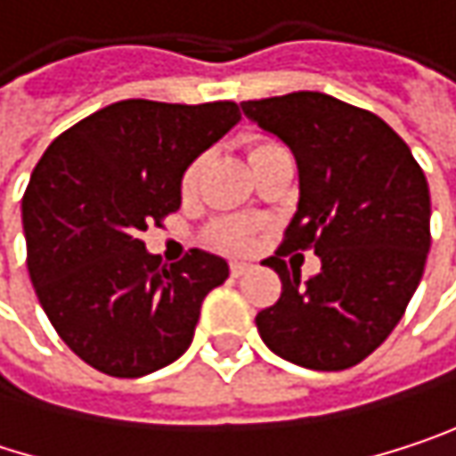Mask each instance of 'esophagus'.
I'll return each instance as SVG.
<instances>
[{"instance_id": "esophagus-1", "label": "esophagus", "mask_w": 456, "mask_h": 456, "mask_svg": "<svg viewBox=\"0 0 456 456\" xmlns=\"http://www.w3.org/2000/svg\"><path fill=\"white\" fill-rule=\"evenodd\" d=\"M245 272H248V264H245V261H232V264H229V274H232V277H242Z\"/></svg>"}]
</instances>
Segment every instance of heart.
<instances>
[{"mask_svg": "<svg viewBox=\"0 0 456 456\" xmlns=\"http://www.w3.org/2000/svg\"><path fill=\"white\" fill-rule=\"evenodd\" d=\"M280 147H282V144L274 142V139L253 137L248 142V160L256 163L258 158H264L266 152L280 150ZM203 166H206V158L198 155V158H192V160L182 168V174H179V195H182L184 200H190V198L198 195L200 179H203ZM253 232H256L253 222L237 219V216H224V219H214V222L208 224L206 237H208L211 245L224 248V250H248L250 242H253Z\"/></svg>", "mask_w": 456, "mask_h": 456, "instance_id": "heart-1", "label": "heart"}]
</instances>
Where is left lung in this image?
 <instances>
[{
	"mask_svg": "<svg viewBox=\"0 0 456 456\" xmlns=\"http://www.w3.org/2000/svg\"><path fill=\"white\" fill-rule=\"evenodd\" d=\"M242 113L298 163V211L264 264L282 280L256 314L282 359L338 372L367 359L404 317L430 250V192L407 142L383 118L322 92L248 100ZM314 247L320 274L300 282L285 252Z\"/></svg>",
	"mask_w": 456,
	"mask_h": 456,
	"instance_id": "1",
	"label": "left lung"
}]
</instances>
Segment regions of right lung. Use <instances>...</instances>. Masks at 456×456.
Masks as SVG:
<instances>
[{
  "label": "right lung",
  "instance_id": "right-lung-1",
  "mask_svg": "<svg viewBox=\"0 0 456 456\" xmlns=\"http://www.w3.org/2000/svg\"><path fill=\"white\" fill-rule=\"evenodd\" d=\"M240 121L234 102H113L54 139L23 195L28 274L65 346L110 378H142L192 343L229 277L192 248L160 266L139 234L182 206L179 174Z\"/></svg>",
  "mask_w": 456,
  "mask_h": 456
}]
</instances>
